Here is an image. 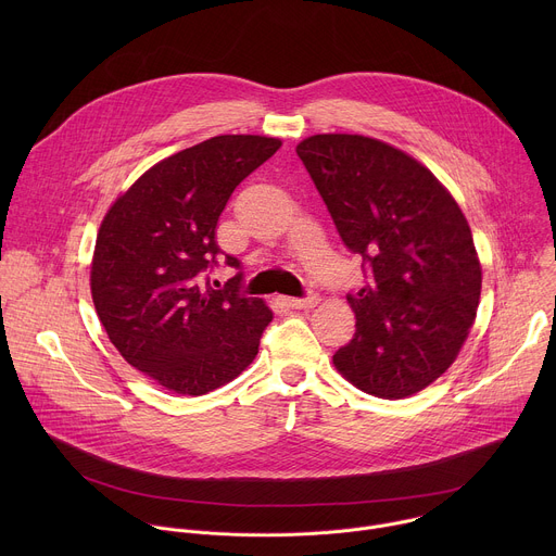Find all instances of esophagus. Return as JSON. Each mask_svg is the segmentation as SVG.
Returning a JSON list of instances; mask_svg holds the SVG:
<instances>
[{
    "label": "esophagus",
    "mask_w": 556,
    "mask_h": 556,
    "mask_svg": "<svg viewBox=\"0 0 556 556\" xmlns=\"http://www.w3.org/2000/svg\"><path fill=\"white\" fill-rule=\"evenodd\" d=\"M281 303L286 307H314L316 303H319V294L307 292L305 296H281Z\"/></svg>",
    "instance_id": "esophagus-1"
}]
</instances>
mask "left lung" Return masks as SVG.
Segmentation results:
<instances>
[{"label": "left lung", "mask_w": 556, "mask_h": 556, "mask_svg": "<svg viewBox=\"0 0 556 556\" xmlns=\"http://www.w3.org/2000/svg\"><path fill=\"white\" fill-rule=\"evenodd\" d=\"M296 155L371 279L348 294L356 332L334 365L378 399H407L448 369L478 314L468 222L427 167L376 138L316 134Z\"/></svg>", "instance_id": "left-lung-1"}]
</instances>
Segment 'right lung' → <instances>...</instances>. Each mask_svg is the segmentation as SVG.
I'll use <instances>...</instances> for the list:
<instances>
[{
  "instance_id": "1",
  "label": "right lung",
  "mask_w": 556,
  "mask_h": 556,
  "mask_svg": "<svg viewBox=\"0 0 556 556\" xmlns=\"http://www.w3.org/2000/svg\"><path fill=\"white\" fill-rule=\"evenodd\" d=\"M281 147L266 136H215L144 172L108 211L92 260V299L121 356L169 391L208 393L257 356L273 312L242 294V262L224 286L217 219L244 178Z\"/></svg>"
}]
</instances>
